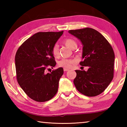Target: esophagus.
<instances>
[{
	"label": "esophagus",
	"mask_w": 127,
	"mask_h": 127,
	"mask_svg": "<svg viewBox=\"0 0 127 127\" xmlns=\"http://www.w3.org/2000/svg\"><path fill=\"white\" fill-rule=\"evenodd\" d=\"M69 70V69H68V68H64V71H68Z\"/></svg>",
	"instance_id": "1"
}]
</instances>
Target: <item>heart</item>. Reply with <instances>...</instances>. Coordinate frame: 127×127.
I'll use <instances>...</instances> for the list:
<instances>
[{
	"mask_svg": "<svg viewBox=\"0 0 127 127\" xmlns=\"http://www.w3.org/2000/svg\"><path fill=\"white\" fill-rule=\"evenodd\" d=\"M64 44L66 46L70 49H73L74 47L77 46V44L74 40L71 39V38H67L64 41ZM52 53L53 55L55 57H58L59 55V46L58 45H55L53 46L52 49ZM74 61L72 59H63L58 62L59 66L61 67L65 68H70L72 67V64L73 63Z\"/></svg>",
	"mask_w": 127,
	"mask_h": 127,
	"instance_id": "b5f03b06",
	"label": "heart"
}]
</instances>
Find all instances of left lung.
I'll use <instances>...</instances> for the list:
<instances>
[{
    "mask_svg": "<svg viewBox=\"0 0 127 127\" xmlns=\"http://www.w3.org/2000/svg\"><path fill=\"white\" fill-rule=\"evenodd\" d=\"M68 32L80 40L83 61L79 64L89 67L87 71L76 70L75 86L87 96L98 95L113 78L115 55L112 47L101 34L91 28L69 30Z\"/></svg>",
    "mask_w": 127,
    "mask_h": 127,
    "instance_id": "8db88e82",
    "label": "left lung"
}]
</instances>
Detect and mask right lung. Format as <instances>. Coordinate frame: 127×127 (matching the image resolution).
Instances as JSON below:
<instances>
[{
  "instance_id": "1",
  "label": "right lung",
  "mask_w": 127,
  "mask_h": 127,
  "mask_svg": "<svg viewBox=\"0 0 127 127\" xmlns=\"http://www.w3.org/2000/svg\"><path fill=\"white\" fill-rule=\"evenodd\" d=\"M63 33V31L36 33L26 40L16 53L17 81L27 96L36 101H47L58 91L63 68L48 73L45 70L56 65L52 49Z\"/></svg>"
}]
</instances>
